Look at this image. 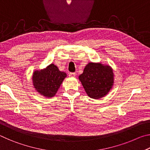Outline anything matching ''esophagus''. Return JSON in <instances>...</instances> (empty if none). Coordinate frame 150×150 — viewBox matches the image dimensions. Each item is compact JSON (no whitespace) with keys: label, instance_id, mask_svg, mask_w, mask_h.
Segmentation results:
<instances>
[{"label":"esophagus","instance_id":"34e87169","mask_svg":"<svg viewBox=\"0 0 150 150\" xmlns=\"http://www.w3.org/2000/svg\"><path fill=\"white\" fill-rule=\"evenodd\" d=\"M75 75H76L75 73H69V76L71 77H75Z\"/></svg>","mask_w":150,"mask_h":150}]
</instances>
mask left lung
<instances>
[{"label": "left lung", "instance_id": "1", "mask_svg": "<svg viewBox=\"0 0 150 150\" xmlns=\"http://www.w3.org/2000/svg\"><path fill=\"white\" fill-rule=\"evenodd\" d=\"M79 79L89 97L98 99L108 94L113 86V70L109 65L88 63Z\"/></svg>", "mask_w": 150, "mask_h": 150}]
</instances>
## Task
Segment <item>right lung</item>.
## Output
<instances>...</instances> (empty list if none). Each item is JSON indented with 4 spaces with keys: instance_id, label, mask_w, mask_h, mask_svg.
I'll return each instance as SVG.
<instances>
[{
    "instance_id": "obj_1",
    "label": "right lung",
    "mask_w": 150,
    "mask_h": 150,
    "mask_svg": "<svg viewBox=\"0 0 150 150\" xmlns=\"http://www.w3.org/2000/svg\"><path fill=\"white\" fill-rule=\"evenodd\" d=\"M66 77L65 72L60 71L56 65L52 63L45 69L33 73V85L40 95L51 98L55 96Z\"/></svg>"
}]
</instances>
